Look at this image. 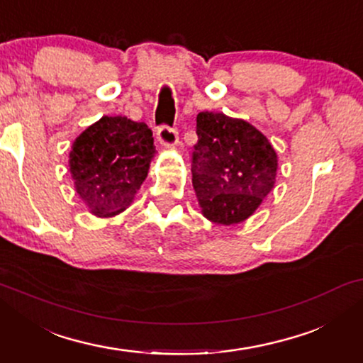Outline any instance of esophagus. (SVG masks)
Here are the masks:
<instances>
[{
	"mask_svg": "<svg viewBox=\"0 0 363 363\" xmlns=\"http://www.w3.org/2000/svg\"><path fill=\"white\" fill-rule=\"evenodd\" d=\"M157 140L162 147H175L178 143V132L168 125H162L157 130Z\"/></svg>",
	"mask_w": 363,
	"mask_h": 363,
	"instance_id": "34e87169",
	"label": "esophagus"
}]
</instances>
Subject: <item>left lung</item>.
Here are the masks:
<instances>
[{"instance_id":"8db88e82","label":"left lung","mask_w":363,"mask_h":363,"mask_svg":"<svg viewBox=\"0 0 363 363\" xmlns=\"http://www.w3.org/2000/svg\"><path fill=\"white\" fill-rule=\"evenodd\" d=\"M196 135L191 173L203 216L225 226L242 223L274 188L276 150L250 122L221 112L198 113Z\"/></svg>"}]
</instances>
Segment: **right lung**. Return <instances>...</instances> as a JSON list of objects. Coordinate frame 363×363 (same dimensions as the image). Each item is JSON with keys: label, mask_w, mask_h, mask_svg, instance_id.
Returning <instances> with one entry per match:
<instances>
[{"label": "right lung", "mask_w": 363, "mask_h": 363, "mask_svg": "<svg viewBox=\"0 0 363 363\" xmlns=\"http://www.w3.org/2000/svg\"><path fill=\"white\" fill-rule=\"evenodd\" d=\"M155 153L143 122L104 116L72 143L69 172L77 195L92 215L116 216L130 206Z\"/></svg>", "instance_id": "add662e5"}]
</instances>
